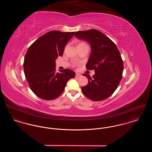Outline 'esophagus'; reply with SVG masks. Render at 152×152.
I'll return each mask as SVG.
<instances>
[{
    "mask_svg": "<svg viewBox=\"0 0 152 152\" xmlns=\"http://www.w3.org/2000/svg\"><path fill=\"white\" fill-rule=\"evenodd\" d=\"M76 77H80V76H81V75L79 73H76Z\"/></svg>",
    "mask_w": 152,
    "mask_h": 152,
    "instance_id": "34e87169",
    "label": "esophagus"
}]
</instances>
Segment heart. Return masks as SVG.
Wrapping results in <instances>:
<instances>
[{
  "mask_svg": "<svg viewBox=\"0 0 152 152\" xmlns=\"http://www.w3.org/2000/svg\"><path fill=\"white\" fill-rule=\"evenodd\" d=\"M87 45V44L84 43H79V45Z\"/></svg>",
  "mask_w": 152,
  "mask_h": 152,
  "instance_id": "obj_1",
  "label": "heart"
}]
</instances>
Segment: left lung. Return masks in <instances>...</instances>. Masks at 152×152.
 Returning a JSON list of instances; mask_svg holds the SVG:
<instances>
[{"mask_svg": "<svg viewBox=\"0 0 152 152\" xmlns=\"http://www.w3.org/2000/svg\"><path fill=\"white\" fill-rule=\"evenodd\" d=\"M75 36L90 44L91 53L86 67L95 72L92 77L84 74L88 84L81 87V91L91 100H105L116 91L122 78L124 65L121 54L116 44L97 29L77 31Z\"/></svg>", "mask_w": 152, "mask_h": 152, "instance_id": "8db88e82", "label": "left lung"}]
</instances>
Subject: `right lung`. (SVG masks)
<instances>
[{
  "label": "right lung",
  "mask_w": 152,
  "mask_h": 152,
  "mask_svg": "<svg viewBox=\"0 0 152 152\" xmlns=\"http://www.w3.org/2000/svg\"><path fill=\"white\" fill-rule=\"evenodd\" d=\"M75 32L51 31L40 36L29 47L25 55L24 70L32 91L46 100H53L61 94L67 81L75 73L64 69L56 72V59L61 56L67 42Z\"/></svg>",
  "instance_id": "add662e5"
}]
</instances>
